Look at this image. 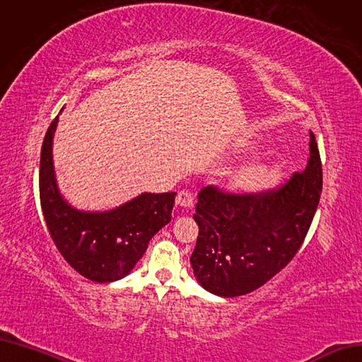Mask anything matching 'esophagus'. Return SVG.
Masks as SVG:
<instances>
[{
  "label": "esophagus",
  "instance_id": "1",
  "mask_svg": "<svg viewBox=\"0 0 362 362\" xmlns=\"http://www.w3.org/2000/svg\"><path fill=\"white\" fill-rule=\"evenodd\" d=\"M194 202V196L189 190H181L177 196V204L182 208H192Z\"/></svg>",
  "mask_w": 362,
  "mask_h": 362
}]
</instances>
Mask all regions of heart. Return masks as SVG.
I'll return each mask as SVG.
<instances>
[{
  "label": "heart",
  "instance_id": "obj_1",
  "mask_svg": "<svg viewBox=\"0 0 362 362\" xmlns=\"http://www.w3.org/2000/svg\"><path fill=\"white\" fill-rule=\"evenodd\" d=\"M274 180H276V173H274L272 169L267 166H256L236 177L233 180V185L236 189H241L245 192H255L265 189V187L274 182Z\"/></svg>",
  "mask_w": 362,
  "mask_h": 362
}]
</instances>
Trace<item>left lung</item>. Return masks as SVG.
I'll return each instance as SVG.
<instances>
[{
	"mask_svg": "<svg viewBox=\"0 0 362 362\" xmlns=\"http://www.w3.org/2000/svg\"><path fill=\"white\" fill-rule=\"evenodd\" d=\"M322 192L315 134L303 172L277 190L232 194L204 187L197 194L199 236L190 257L194 277L208 292L232 298L250 293L293 259L313 221Z\"/></svg>",
	"mask_w": 362,
	"mask_h": 362,
	"instance_id": "1",
	"label": "left lung"
}]
</instances>
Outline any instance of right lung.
Wrapping results in <instances>:
<instances>
[{
  "label": "right lung",
  "mask_w": 362,
  "mask_h": 362,
  "mask_svg": "<svg viewBox=\"0 0 362 362\" xmlns=\"http://www.w3.org/2000/svg\"><path fill=\"white\" fill-rule=\"evenodd\" d=\"M58 117L49 126L40 156V204L61 256L85 279L97 283L129 276L148 243L170 221L177 193H142L109 211H81L59 193L52 144Z\"/></svg>",
  "instance_id": "obj_1"
}]
</instances>
